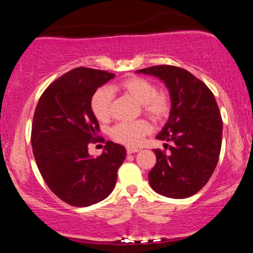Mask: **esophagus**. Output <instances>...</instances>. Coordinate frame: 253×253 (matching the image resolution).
Returning a JSON list of instances; mask_svg holds the SVG:
<instances>
[{"label": "esophagus", "instance_id": "esophagus-1", "mask_svg": "<svg viewBox=\"0 0 253 253\" xmlns=\"http://www.w3.org/2000/svg\"><path fill=\"white\" fill-rule=\"evenodd\" d=\"M127 153L128 155H132V153H135V152H139V149H133V147H127Z\"/></svg>", "mask_w": 253, "mask_h": 253}]
</instances>
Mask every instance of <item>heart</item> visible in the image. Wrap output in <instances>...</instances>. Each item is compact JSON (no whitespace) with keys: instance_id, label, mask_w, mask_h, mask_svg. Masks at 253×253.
Returning a JSON list of instances; mask_svg holds the SVG:
<instances>
[{"instance_id":"1","label":"heart","mask_w":253,"mask_h":253,"mask_svg":"<svg viewBox=\"0 0 253 253\" xmlns=\"http://www.w3.org/2000/svg\"><path fill=\"white\" fill-rule=\"evenodd\" d=\"M118 88L138 101L141 110L153 123L161 124L169 117L171 112V97L169 92L158 91L156 84L146 78L130 76L119 83ZM113 102V91L102 86L92 94L90 108L98 121H107L110 118ZM151 132V125L146 120L130 123H119L109 130V136L118 143L133 147Z\"/></svg>"}]
</instances>
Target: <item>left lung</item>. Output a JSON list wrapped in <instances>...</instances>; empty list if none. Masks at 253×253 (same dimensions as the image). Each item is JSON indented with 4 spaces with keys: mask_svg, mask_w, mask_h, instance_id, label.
I'll return each instance as SVG.
<instances>
[{
    "mask_svg": "<svg viewBox=\"0 0 253 253\" xmlns=\"http://www.w3.org/2000/svg\"><path fill=\"white\" fill-rule=\"evenodd\" d=\"M153 75L168 86L171 112L157 135L165 150L155 149L156 165L149 172L152 189L171 199H185L210 181L219 161L222 119L213 92L202 81L184 69L156 65L136 70Z\"/></svg>",
    "mask_w": 253,
    "mask_h": 253,
    "instance_id": "obj_1",
    "label": "left lung"
}]
</instances>
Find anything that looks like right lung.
<instances>
[{"mask_svg": "<svg viewBox=\"0 0 253 253\" xmlns=\"http://www.w3.org/2000/svg\"><path fill=\"white\" fill-rule=\"evenodd\" d=\"M112 78L108 71L74 69L45 89L34 112L31 143L38 169L52 193L75 207L106 199L126 158V149L113 141H106L102 155L88 153L100 132L90 100Z\"/></svg>", "mask_w": 253, "mask_h": 253, "instance_id": "obj_1", "label": "right lung"}]
</instances>
